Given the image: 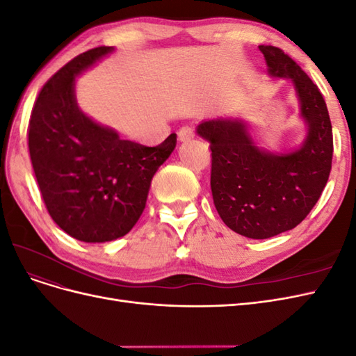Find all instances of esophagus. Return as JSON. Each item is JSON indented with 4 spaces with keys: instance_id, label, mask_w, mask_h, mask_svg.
<instances>
[{
    "instance_id": "1",
    "label": "esophagus",
    "mask_w": 356,
    "mask_h": 356,
    "mask_svg": "<svg viewBox=\"0 0 356 356\" xmlns=\"http://www.w3.org/2000/svg\"><path fill=\"white\" fill-rule=\"evenodd\" d=\"M195 138V132H193L191 127H181L178 131V139L181 143L190 141V139Z\"/></svg>"
}]
</instances>
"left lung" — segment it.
I'll return each instance as SVG.
<instances>
[{
  "mask_svg": "<svg viewBox=\"0 0 356 356\" xmlns=\"http://www.w3.org/2000/svg\"><path fill=\"white\" fill-rule=\"evenodd\" d=\"M272 77L289 79L307 123L303 145L273 154L258 148L242 120L203 122L197 134L211 148V190L224 224L251 239L294 229L315 207L328 181L332 129L318 86L296 60L275 46L258 47Z\"/></svg>",
  "mask_w": 356,
  "mask_h": 356,
  "instance_id": "8db88e82",
  "label": "left lung"
}]
</instances>
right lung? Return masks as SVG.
<instances>
[{
	"instance_id": "obj_1",
	"label": "right lung",
	"mask_w": 356,
	"mask_h": 356,
	"mask_svg": "<svg viewBox=\"0 0 356 356\" xmlns=\"http://www.w3.org/2000/svg\"><path fill=\"white\" fill-rule=\"evenodd\" d=\"M113 50L95 47L62 67L42 86L28 126L31 163L47 212L71 238L89 243L132 230L156 170L177 145L175 134L156 147L126 141L81 113L75 75Z\"/></svg>"
}]
</instances>
